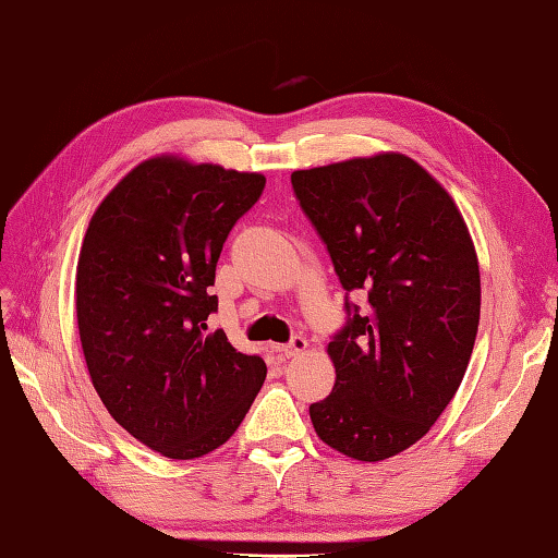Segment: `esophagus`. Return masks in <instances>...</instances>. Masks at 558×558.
Returning a JSON list of instances; mask_svg holds the SVG:
<instances>
[{
	"label": "esophagus",
	"instance_id": "esophagus-1",
	"mask_svg": "<svg viewBox=\"0 0 558 558\" xmlns=\"http://www.w3.org/2000/svg\"><path fill=\"white\" fill-rule=\"evenodd\" d=\"M277 349H279L281 356L295 359V356L305 354V349H308V342H305V337H293L289 344H281V347H277Z\"/></svg>",
	"mask_w": 558,
	"mask_h": 558
}]
</instances>
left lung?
<instances>
[{
    "instance_id": "left-lung-1",
    "label": "left lung",
    "mask_w": 558,
    "mask_h": 558,
    "mask_svg": "<svg viewBox=\"0 0 558 558\" xmlns=\"http://www.w3.org/2000/svg\"><path fill=\"white\" fill-rule=\"evenodd\" d=\"M291 185L342 287L366 293L327 344L337 380L311 404L313 428L351 460L395 458L428 434L468 371L482 311L470 229L448 190L397 151L293 170Z\"/></svg>"
}]
</instances>
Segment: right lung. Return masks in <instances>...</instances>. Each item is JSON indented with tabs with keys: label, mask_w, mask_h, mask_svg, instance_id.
<instances>
[{
	"label": "right lung",
	"mask_w": 558,
	"mask_h": 558,
	"mask_svg": "<svg viewBox=\"0 0 558 558\" xmlns=\"http://www.w3.org/2000/svg\"><path fill=\"white\" fill-rule=\"evenodd\" d=\"M265 175L180 154L136 163L90 216L76 263V323L90 383L146 448L195 460L229 440L267 366L207 332L223 241Z\"/></svg>",
	"instance_id": "obj_1"
}]
</instances>
